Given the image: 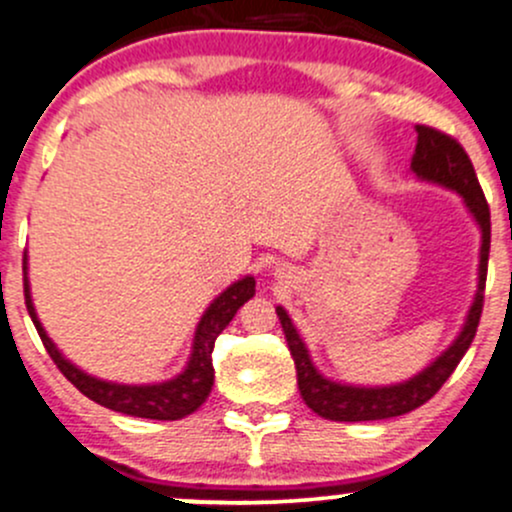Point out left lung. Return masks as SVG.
I'll return each mask as SVG.
<instances>
[{"label": "left lung", "instance_id": "obj_1", "mask_svg": "<svg viewBox=\"0 0 512 512\" xmlns=\"http://www.w3.org/2000/svg\"><path fill=\"white\" fill-rule=\"evenodd\" d=\"M415 133H418V143H415L411 172L420 182L437 184V187H445L449 192L462 196L466 211L471 213V218L481 230L479 284H476L474 301H471L462 330L452 340V345L440 357L432 359L423 372L401 381V384L389 386L342 384V381H333L320 374L316 364H313L306 342L296 330L294 320L289 318V313L282 306H277L279 323H282L291 357H294L296 364L301 398L313 413H318L325 420L362 423V420H386L415 411L442 389L449 374L457 369L459 359L466 355L476 335V328H479L481 308H484L488 250H491V211H488L486 196L481 192L479 179H476L474 165H471L462 145L430 126H415Z\"/></svg>", "mask_w": 512, "mask_h": 512}]
</instances>
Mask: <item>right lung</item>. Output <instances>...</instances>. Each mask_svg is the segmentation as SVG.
I'll list each match as a JSON object with an SVG mask.
<instances>
[{"label":"right lung","mask_w":512,"mask_h":512,"mask_svg":"<svg viewBox=\"0 0 512 512\" xmlns=\"http://www.w3.org/2000/svg\"><path fill=\"white\" fill-rule=\"evenodd\" d=\"M24 296H26V308L28 316H31L33 325H36L38 335H41L43 345H46L48 355L53 357V362L58 364L60 372L65 374L67 381L80 389L84 396L92 398L99 406L111 408V411L133 415V418H150V420H179L192 415L201 403L209 398L211 386H213V342L218 335L223 333V328L233 320L238 308L245 301H250L255 296V277L247 274V277L238 279L228 286L226 291L216 296L211 301V306L206 308L204 316H201L199 325L194 330V342H192V355H189L187 367L182 369L172 379L160 381V384H116V381L99 379L82 372L80 367L67 359L63 352L58 350L53 340L48 338L46 328L38 320L36 308H33L31 299V284H28V255L24 252Z\"/></svg>","instance_id":"1"}]
</instances>
